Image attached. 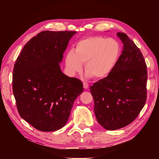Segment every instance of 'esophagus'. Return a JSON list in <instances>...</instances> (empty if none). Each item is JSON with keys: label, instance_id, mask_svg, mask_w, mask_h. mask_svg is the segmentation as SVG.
Returning <instances> with one entry per match:
<instances>
[{"label": "esophagus", "instance_id": "34e87169", "mask_svg": "<svg viewBox=\"0 0 159 159\" xmlns=\"http://www.w3.org/2000/svg\"><path fill=\"white\" fill-rule=\"evenodd\" d=\"M88 87H89V85H88V83H85V82L83 83V88H84L85 89H88Z\"/></svg>", "mask_w": 159, "mask_h": 159}]
</instances>
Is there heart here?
<instances>
[{
    "label": "heart",
    "instance_id": "heart-1",
    "mask_svg": "<svg viewBox=\"0 0 159 159\" xmlns=\"http://www.w3.org/2000/svg\"><path fill=\"white\" fill-rule=\"evenodd\" d=\"M120 46L115 39L96 36L80 40L74 51L66 54L67 71L72 75L82 71L85 64L86 76L102 79L109 76L119 60Z\"/></svg>",
    "mask_w": 159,
    "mask_h": 159
}]
</instances>
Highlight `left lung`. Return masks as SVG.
Returning a JSON list of instances; mask_svg holds the SVG:
<instances>
[{
  "label": "left lung",
  "mask_w": 159,
  "mask_h": 159,
  "mask_svg": "<svg viewBox=\"0 0 159 159\" xmlns=\"http://www.w3.org/2000/svg\"><path fill=\"white\" fill-rule=\"evenodd\" d=\"M117 36L123 48L116 66L90 88L97 120L108 130L131 123L147 100V70L143 55L125 34L118 32Z\"/></svg>",
  "instance_id": "8db88e82"
}]
</instances>
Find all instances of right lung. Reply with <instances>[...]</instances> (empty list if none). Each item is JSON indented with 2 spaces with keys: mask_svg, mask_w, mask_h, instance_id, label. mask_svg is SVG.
I'll return each mask as SVG.
<instances>
[{
  "mask_svg": "<svg viewBox=\"0 0 159 159\" xmlns=\"http://www.w3.org/2000/svg\"><path fill=\"white\" fill-rule=\"evenodd\" d=\"M76 31H44L27 42L16 60L12 91L20 116L36 129L57 130L68 121L83 83L66 76L60 64Z\"/></svg>",
  "mask_w": 159,
  "mask_h": 159,
  "instance_id": "1",
  "label": "right lung"
}]
</instances>
